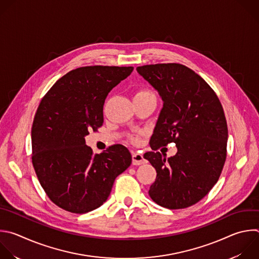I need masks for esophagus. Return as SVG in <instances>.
I'll return each instance as SVG.
<instances>
[{
    "label": "esophagus",
    "instance_id": "1",
    "mask_svg": "<svg viewBox=\"0 0 259 259\" xmlns=\"http://www.w3.org/2000/svg\"><path fill=\"white\" fill-rule=\"evenodd\" d=\"M144 158H143V155L139 152H132V162L133 164L135 165H139V164H142L144 163Z\"/></svg>",
    "mask_w": 259,
    "mask_h": 259
}]
</instances>
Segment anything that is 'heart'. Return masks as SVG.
Here are the masks:
<instances>
[{"label":"heart","mask_w":259,"mask_h":259,"mask_svg":"<svg viewBox=\"0 0 259 259\" xmlns=\"http://www.w3.org/2000/svg\"><path fill=\"white\" fill-rule=\"evenodd\" d=\"M145 94H150V93H148V92H146V91H141V92H138V93L135 95V97H137V96H142V95H145Z\"/></svg>","instance_id":"obj_1"}]
</instances>
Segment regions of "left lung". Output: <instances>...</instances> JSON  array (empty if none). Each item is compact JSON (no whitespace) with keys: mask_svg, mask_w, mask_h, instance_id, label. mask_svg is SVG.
<instances>
[{"mask_svg":"<svg viewBox=\"0 0 259 259\" xmlns=\"http://www.w3.org/2000/svg\"><path fill=\"white\" fill-rule=\"evenodd\" d=\"M136 70L162 101L150 147L155 150L175 142L178 149L168 158L158 151L144 153L156 170L148 194L165 208L191 206L215 185L226 161L228 126L221 102L210 86L184 65H145Z\"/></svg>","mask_w":259,"mask_h":259,"instance_id":"left-lung-1","label":"left lung"}]
</instances>
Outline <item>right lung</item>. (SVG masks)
<instances>
[{
  "instance_id": "right-lung-1",
  "label": "right lung",
  "mask_w": 259,
  "mask_h": 259,
  "mask_svg": "<svg viewBox=\"0 0 259 259\" xmlns=\"http://www.w3.org/2000/svg\"><path fill=\"white\" fill-rule=\"evenodd\" d=\"M132 71L80 67L60 78L41 100L31 129L32 163L41 187L59 207L73 213L100 207L115 179L131 164L124 145L93 154L85 136L103 125L109 93Z\"/></svg>"
}]
</instances>
